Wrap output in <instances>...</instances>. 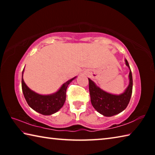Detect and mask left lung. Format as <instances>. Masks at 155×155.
Wrapping results in <instances>:
<instances>
[{"instance_id":"8db88e82","label":"left lung","mask_w":155,"mask_h":155,"mask_svg":"<svg viewBox=\"0 0 155 155\" xmlns=\"http://www.w3.org/2000/svg\"><path fill=\"white\" fill-rule=\"evenodd\" d=\"M126 64L130 68L127 60ZM89 80L91 103L94 108L100 114L107 117L120 114L127 108L129 103L133 91V77L130 68L129 85L124 93L120 95H114L102 90L94 84L92 81Z\"/></svg>"}]
</instances>
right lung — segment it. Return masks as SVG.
Returning <instances> with one entry per match:
<instances>
[{
    "mask_svg": "<svg viewBox=\"0 0 155 155\" xmlns=\"http://www.w3.org/2000/svg\"><path fill=\"white\" fill-rule=\"evenodd\" d=\"M24 72V70L22 71ZM75 78V77H74ZM74 78L68 81L57 92L51 95H40L31 90L26 85L22 75V89L28 106L35 111L45 115L53 114L61 108L66 98V90L70 83Z\"/></svg>",
    "mask_w": 155,
    "mask_h": 155,
    "instance_id": "1",
    "label": "right lung"
}]
</instances>
